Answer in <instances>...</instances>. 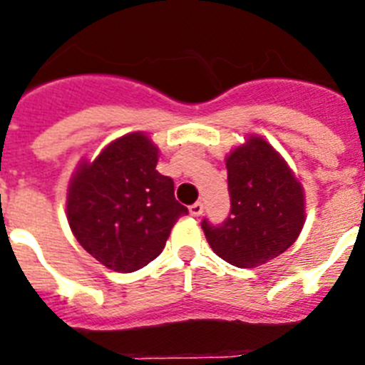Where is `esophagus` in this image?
<instances>
[{"label":"esophagus","instance_id":"esophagus-1","mask_svg":"<svg viewBox=\"0 0 365 365\" xmlns=\"http://www.w3.org/2000/svg\"><path fill=\"white\" fill-rule=\"evenodd\" d=\"M190 214H192L193 217H199V215L202 214V202L201 201L193 202V205L190 206Z\"/></svg>","mask_w":365,"mask_h":365}]
</instances>
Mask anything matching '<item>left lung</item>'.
I'll use <instances>...</instances> for the list:
<instances>
[{
  "instance_id": "left-lung-1",
  "label": "left lung",
  "mask_w": 365,
  "mask_h": 365,
  "mask_svg": "<svg viewBox=\"0 0 365 365\" xmlns=\"http://www.w3.org/2000/svg\"><path fill=\"white\" fill-rule=\"evenodd\" d=\"M230 212L219 225L202 219L212 250L241 269L263 265L291 247L305 217L303 190L285 160L252 137L227 159Z\"/></svg>"
}]
</instances>
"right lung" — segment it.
<instances>
[{
	"label": "right lung",
	"instance_id": "add662e5",
	"mask_svg": "<svg viewBox=\"0 0 365 365\" xmlns=\"http://www.w3.org/2000/svg\"><path fill=\"white\" fill-rule=\"evenodd\" d=\"M157 148L140 133L109 144L82 164L67 195V219L78 243L117 272H135L163 252L188 208L173 195L172 177L157 170Z\"/></svg>",
	"mask_w": 365,
	"mask_h": 365
}]
</instances>
